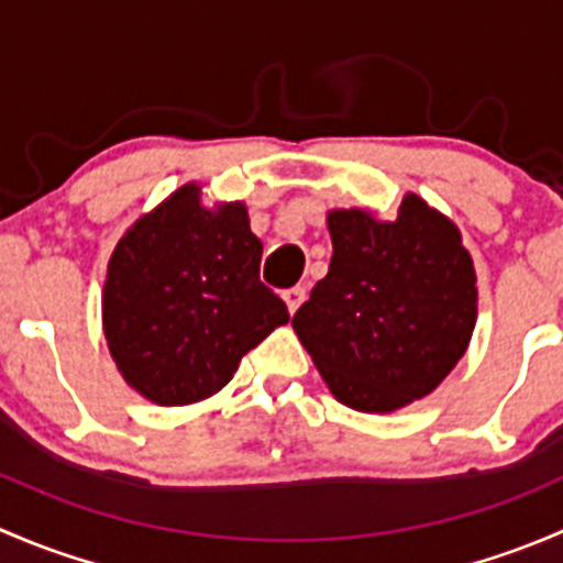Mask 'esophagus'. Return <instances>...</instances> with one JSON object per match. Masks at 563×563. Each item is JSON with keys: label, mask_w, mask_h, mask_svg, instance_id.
I'll use <instances>...</instances> for the list:
<instances>
[{"label": "esophagus", "mask_w": 563, "mask_h": 563, "mask_svg": "<svg viewBox=\"0 0 563 563\" xmlns=\"http://www.w3.org/2000/svg\"><path fill=\"white\" fill-rule=\"evenodd\" d=\"M283 302H286V308H288V313H297L299 310V305L305 302V288H299V286H294V288H288V291H283Z\"/></svg>", "instance_id": "obj_1"}]
</instances>
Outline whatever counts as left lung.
Masks as SVG:
<instances>
[{
    "label": "left lung",
    "mask_w": 563,
    "mask_h": 563,
    "mask_svg": "<svg viewBox=\"0 0 563 563\" xmlns=\"http://www.w3.org/2000/svg\"><path fill=\"white\" fill-rule=\"evenodd\" d=\"M332 261L291 327L343 406L391 413L430 395L476 327V272L460 229L417 192L395 220L327 214Z\"/></svg>",
    "instance_id": "1"
}]
</instances>
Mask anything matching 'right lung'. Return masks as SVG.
<instances>
[{
    "instance_id": "right-lung-1",
    "label": "right lung",
    "mask_w": 563,
    "mask_h": 563,
    "mask_svg": "<svg viewBox=\"0 0 563 563\" xmlns=\"http://www.w3.org/2000/svg\"><path fill=\"white\" fill-rule=\"evenodd\" d=\"M261 253L245 203L203 207L198 181L124 231L108 258L103 334L128 387L190 406L234 378L242 356L291 318L258 280Z\"/></svg>"
}]
</instances>
